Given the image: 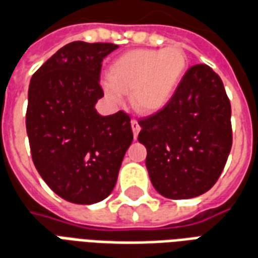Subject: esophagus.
<instances>
[{"label": "esophagus", "instance_id": "obj_1", "mask_svg": "<svg viewBox=\"0 0 258 258\" xmlns=\"http://www.w3.org/2000/svg\"><path fill=\"white\" fill-rule=\"evenodd\" d=\"M131 127H133L134 138H137V135H138V133H140V130H141V125H140V123L135 120V118H133V120H131Z\"/></svg>", "mask_w": 258, "mask_h": 258}]
</instances>
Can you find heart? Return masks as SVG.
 Returning a JSON list of instances; mask_svg holds the SVG:
<instances>
[{"mask_svg": "<svg viewBox=\"0 0 258 258\" xmlns=\"http://www.w3.org/2000/svg\"><path fill=\"white\" fill-rule=\"evenodd\" d=\"M186 69L188 59L179 47L133 49L113 62L103 91L116 103L121 102L123 94L131 92L133 106L138 112H159L173 99Z\"/></svg>", "mask_w": 258, "mask_h": 258, "instance_id": "b5f03b06", "label": "heart"}]
</instances>
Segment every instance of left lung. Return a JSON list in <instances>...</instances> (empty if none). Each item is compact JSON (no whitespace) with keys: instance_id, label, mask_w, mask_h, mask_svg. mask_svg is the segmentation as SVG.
I'll use <instances>...</instances> for the list:
<instances>
[{"instance_id":"left-lung-1","label":"left lung","mask_w":258,"mask_h":258,"mask_svg":"<svg viewBox=\"0 0 258 258\" xmlns=\"http://www.w3.org/2000/svg\"><path fill=\"white\" fill-rule=\"evenodd\" d=\"M138 123L146 168L159 194L190 199L216 184L232 148V125L227 92L210 66L188 69L167 106Z\"/></svg>"}]
</instances>
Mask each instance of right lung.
Listing matches in <instances>:
<instances>
[{
    "label": "right lung",
    "instance_id": "obj_1",
    "mask_svg": "<svg viewBox=\"0 0 258 258\" xmlns=\"http://www.w3.org/2000/svg\"><path fill=\"white\" fill-rule=\"evenodd\" d=\"M118 45L70 42L33 74L26 130L33 163L62 199L92 205L107 198L133 142L125 112L101 116L102 60Z\"/></svg>",
    "mask_w": 258,
    "mask_h": 258
}]
</instances>
